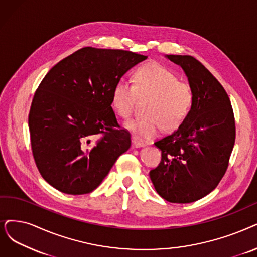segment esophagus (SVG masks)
Masks as SVG:
<instances>
[{
	"mask_svg": "<svg viewBox=\"0 0 257 257\" xmlns=\"http://www.w3.org/2000/svg\"><path fill=\"white\" fill-rule=\"evenodd\" d=\"M132 142H133V146L136 147V148H139V147H142L143 146V142L141 140H139L137 137L133 136L132 137Z\"/></svg>",
	"mask_w": 257,
	"mask_h": 257,
	"instance_id": "obj_1",
	"label": "esophagus"
}]
</instances>
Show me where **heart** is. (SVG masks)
<instances>
[{
    "instance_id": "1",
    "label": "heart",
    "mask_w": 257,
    "mask_h": 257,
    "mask_svg": "<svg viewBox=\"0 0 257 257\" xmlns=\"http://www.w3.org/2000/svg\"><path fill=\"white\" fill-rule=\"evenodd\" d=\"M138 98H150L145 118L125 122L124 126L140 138L155 137L161 127H178L190 114L194 91L187 82L179 81L171 70L158 63H148L136 69L133 84L120 80L112 89L111 104L121 118H128Z\"/></svg>"
}]
</instances>
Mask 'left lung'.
<instances>
[{"mask_svg":"<svg viewBox=\"0 0 257 257\" xmlns=\"http://www.w3.org/2000/svg\"><path fill=\"white\" fill-rule=\"evenodd\" d=\"M167 58L186 73L194 103L177 130L154 143L161 150V161L150 171V178L163 199L190 203L211 193L227 171L235 119L228 94L198 60L180 55Z\"/></svg>","mask_w":257,"mask_h":257,"instance_id":"1","label":"left lung"}]
</instances>
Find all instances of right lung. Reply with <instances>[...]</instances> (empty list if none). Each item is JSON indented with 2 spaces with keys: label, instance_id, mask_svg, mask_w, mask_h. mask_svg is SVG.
<instances>
[{
  "label": "right lung",
  "instance_id": "right-lung-1",
  "mask_svg": "<svg viewBox=\"0 0 257 257\" xmlns=\"http://www.w3.org/2000/svg\"><path fill=\"white\" fill-rule=\"evenodd\" d=\"M147 58L83 47L48 71L36 90L28 126L36 166L51 187L70 195L93 192L130 149L131 134L118 124L111 94Z\"/></svg>",
  "mask_w": 257,
  "mask_h": 257
}]
</instances>
